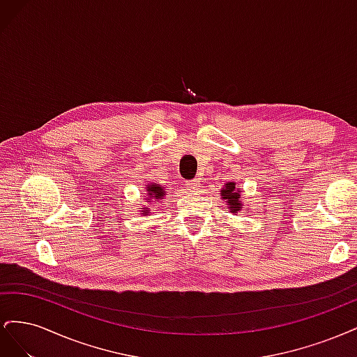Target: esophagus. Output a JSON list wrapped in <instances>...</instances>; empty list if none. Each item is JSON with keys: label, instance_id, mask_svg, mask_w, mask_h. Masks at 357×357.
Wrapping results in <instances>:
<instances>
[{"label": "esophagus", "instance_id": "1", "mask_svg": "<svg viewBox=\"0 0 357 357\" xmlns=\"http://www.w3.org/2000/svg\"><path fill=\"white\" fill-rule=\"evenodd\" d=\"M186 188H188L189 192H198L199 188H201V180L195 178V180H192V181H188Z\"/></svg>", "mask_w": 357, "mask_h": 357}]
</instances>
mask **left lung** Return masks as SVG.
Returning a JSON list of instances; mask_svg holds the SVG:
<instances>
[{"label":"left lung","instance_id":"left-lung-1","mask_svg":"<svg viewBox=\"0 0 357 357\" xmlns=\"http://www.w3.org/2000/svg\"><path fill=\"white\" fill-rule=\"evenodd\" d=\"M241 189L235 181H228L220 190V197L228 205V208L232 214H236L244 208V202L241 201Z\"/></svg>","mask_w":357,"mask_h":357}]
</instances>
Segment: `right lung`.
I'll return each instance as SVG.
<instances>
[{"label": "right lung", "instance_id": "1", "mask_svg": "<svg viewBox=\"0 0 357 357\" xmlns=\"http://www.w3.org/2000/svg\"><path fill=\"white\" fill-rule=\"evenodd\" d=\"M165 197V189L162 185H158V183H146V202H159L160 199H164ZM142 214H150L149 207H143L142 208Z\"/></svg>", "mask_w": 357, "mask_h": 357}]
</instances>
